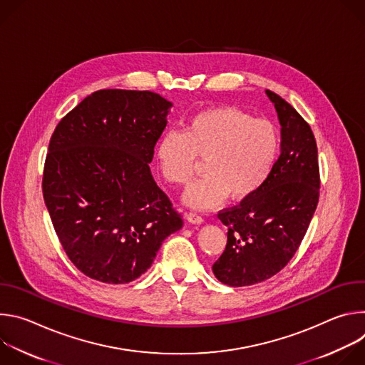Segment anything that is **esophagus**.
<instances>
[{"instance_id":"34e87169","label":"esophagus","mask_w":365,"mask_h":365,"mask_svg":"<svg viewBox=\"0 0 365 365\" xmlns=\"http://www.w3.org/2000/svg\"><path fill=\"white\" fill-rule=\"evenodd\" d=\"M186 217H187V221L192 222V224H200V222H203V217H202L200 214H197V212L190 211V212H187Z\"/></svg>"}]
</instances>
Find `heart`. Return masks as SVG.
I'll return each mask as SVG.
<instances>
[{
	"label": "heart",
	"mask_w": 365,
	"mask_h": 365,
	"mask_svg": "<svg viewBox=\"0 0 365 365\" xmlns=\"http://www.w3.org/2000/svg\"><path fill=\"white\" fill-rule=\"evenodd\" d=\"M280 151V133L266 118L234 106H220L189 117L183 133L166 131L155 145L162 176L187 185L203 159L205 176L189 186L185 199L211 207L227 196L244 200L264 186Z\"/></svg>",
	"instance_id": "heart-1"
}]
</instances>
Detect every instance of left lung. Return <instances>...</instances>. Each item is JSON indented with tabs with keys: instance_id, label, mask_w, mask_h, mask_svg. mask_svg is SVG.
<instances>
[{
	"instance_id": "left-lung-1",
	"label": "left lung",
	"mask_w": 365,
	"mask_h": 365,
	"mask_svg": "<svg viewBox=\"0 0 365 365\" xmlns=\"http://www.w3.org/2000/svg\"><path fill=\"white\" fill-rule=\"evenodd\" d=\"M266 93L282 124V153L262 189L218 212L228 228V240L212 272L232 287L262 283L283 270L297 251L319 202L315 135L289 102L272 91Z\"/></svg>"
}]
</instances>
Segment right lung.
<instances>
[{"instance_id": "obj_1", "label": "right lung", "mask_w": 365, "mask_h": 365, "mask_svg": "<svg viewBox=\"0 0 365 365\" xmlns=\"http://www.w3.org/2000/svg\"><path fill=\"white\" fill-rule=\"evenodd\" d=\"M170 107L151 91L99 89L51 134L44 203L66 255L93 280L138 279L183 225L148 166Z\"/></svg>"}]
</instances>
